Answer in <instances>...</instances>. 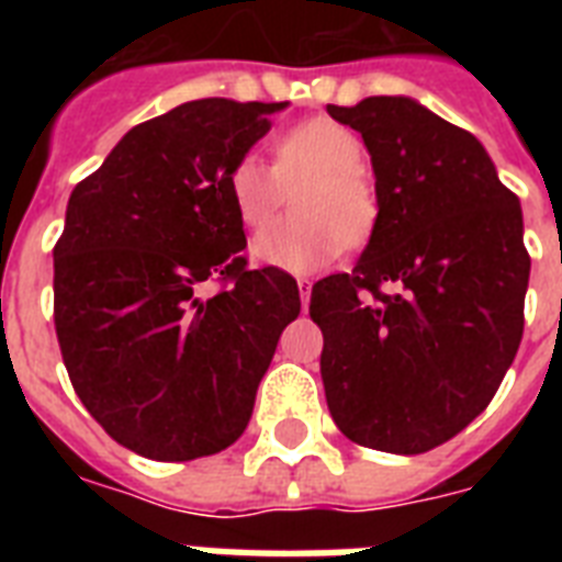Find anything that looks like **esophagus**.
Returning <instances> with one entry per match:
<instances>
[{"label": "esophagus", "instance_id": "34e87169", "mask_svg": "<svg viewBox=\"0 0 562 562\" xmlns=\"http://www.w3.org/2000/svg\"><path fill=\"white\" fill-rule=\"evenodd\" d=\"M297 289H300V303H303V306H308V297H312V282L297 280Z\"/></svg>", "mask_w": 562, "mask_h": 562}]
</instances>
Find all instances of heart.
Masks as SVG:
<instances>
[{"label":"heart","instance_id":"heart-1","mask_svg":"<svg viewBox=\"0 0 562 562\" xmlns=\"http://www.w3.org/2000/svg\"><path fill=\"white\" fill-rule=\"evenodd\" d=\"M364 145L350 127L312 119L291 127L273 145V169L247 154L229 169L227 192L245 227H265L294 189L289 221L254 238L256 262L291 273H308L333 262L350 241L368 236L379 215L370 178L361 169Z\"/></svg>","mask_w":562,"mask_h":562}]
</instances>
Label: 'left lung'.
<instances>
[{
	"label": "left lung",
	"mask_w": 562,
	"mask_h": 562,
	"mask_svg": "<svg viewBox=\"0 0 562 562\" xmlns=\"http://www.w3.org/2000/svg\"><path fill=\"white\" fill-rule=\"evenodd\" d=\"M326 113L361 134L379 201L356 268L312 289L326 405L352 443L428 452L487 408L519 350L522 206L475 136L408 95Z\"/></svg>",
	"instance_id": "obj_1"
}]
</instances>
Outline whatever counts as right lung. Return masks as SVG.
Wrapping results in <instances>:
<instances>
[{"label": "right lung", "mask_w": 562, "mask_h": 562, "mask_svg": "<svg viewBox=\"0 0 562 562\" xmlns=\"http://www.w3.org/2000/svg\"><path fill=\"white\" fill-rule=\"evenodd\" d=\"M289 101L198 99L131 127L69 194L55 245V329L83 408L151 461L236 443L297 282L247 271L227 175ZM212 276L231 289L200 297Z\"/></svg>", "instance_id": "right-lung-1"}]
</instances>
